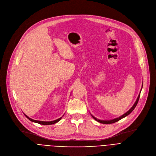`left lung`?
I'll return each mask as SVG.
<instances>
[{
	"label": "left lung",
	"instance_id": "1",
	"mask_svg": "<svg viewBox=\"0 0 156 156\" xmlns=\"http://www.w3.org/2000/svg\"><path fill=\"white\" fill-rule=\"evenodd\" d=\"M142 87H143V83H142ZM142 88H141V90H142ZM141 90L140 91V93H139V94H138V97H137V99H136V101H135V102L134 103V104L133 105V106L132 108H131L126 112H125V114H122V115H121V116H119V117H118V118H114V119H110V120H101V119H97V118H96L95 117H94L92 114H91V116H92V118L95 119V120H96L97 121H98V122H101V123H102V124H111V123H114V122H117V121H119L120 119H122V118H125L126 116H127L128 115H129V114L132 112L133 110H134V109L135 108V107H136V105H137V103H138V100H139V98H140V92H141Z\"/></svg>",
	"mask_w": 156,
	"mask_h": 156
}]
</instances>
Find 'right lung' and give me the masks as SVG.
I'll return each mask as SVG.
<instances>
[{
    "instance_id": "1",
    "label": "right lung",
    "mask_w": 156,
    "mask_h": 156,
    "mask_svg": "<svg viewBox=\"0 0 156 156\" xmlns=\"http://www.w3.org/2000/svg\"><path fill=\"white\" fill-rule=\"evenodd\" d=\"M24 115H25V116L30 120V121H32V122H37V123H38V124H40V125H53V124H55V123H56V122H57L58 121H59L61 119V118H62V117L64 116H62V117H61V118H59V119H55V120H54V121H38V120H35V119H31V118H29L28 116H27L25 114H24Z\"/></svg>"
}]
</instances>
